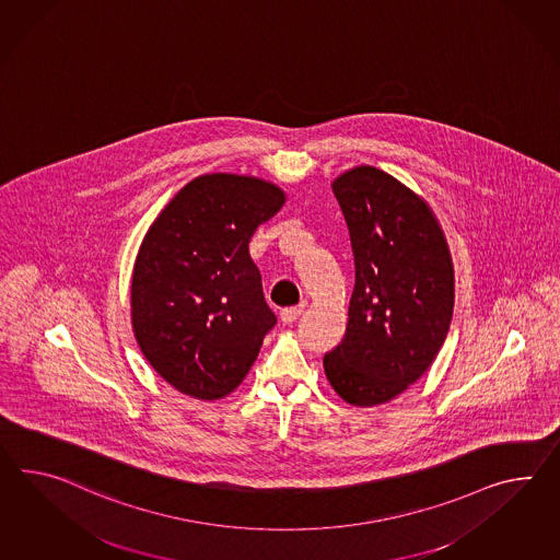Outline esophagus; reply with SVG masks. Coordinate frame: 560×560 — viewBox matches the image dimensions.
I'll return each mask as SVG.
<instances>
[{"label":"esophagus","mask_w":560,"mask_h":560,"mask_svg":"<svg viewBox=\"0 0 560 560\" xmlns=\"http://www.w3.org/2000/svg\"><path fill=\"white\" fill-rule=\"evenodd\" d=\"M301 314H303V305H300V307H287V310L281 312V322L283 324H293V322L300 319Z\"/></svg>","instance_id":"esophagus-1"}]
</instances>
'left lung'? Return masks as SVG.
Segmentation results:
<instances>
[{
  "mask_svg": "<svg viewBox=\"0 0 560 560\" xmlns=\"http://www.w3.org/2000/svg\"><path fill=\"white\" fill-rule=\"evenodd\" d=\"M331 190L350 231L355 281L343 340L324 369L346 402L376 407L419 381L447 338L453 260L433 210L390 174L358 165Z\"/></svg>",
  "mask_w": 560,
  "mask_h": 560,
  "instance_id": "1",
  "label": "left lung"
}]
</instances>
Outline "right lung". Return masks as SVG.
<instances>
[{
  "instance_id": "1",
  "label": "right lung",
  "mask_w": 560,
  "mask_h": 560,
  "mask_svg": "<svg viewBox=\"0 0 560 560\" xmlns=\"http://www.w3.org/2000/svg\"><path fill=\"white\" fill-rule=\"evenodd\" d=\"M285 205L267 179L205 174L153 220L137 253L131 324L153 370L200 400L231 395L277 317L248 243Z\"/></svg>"
}]
</instances>
